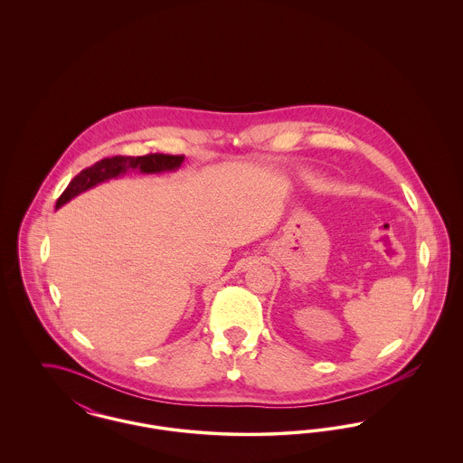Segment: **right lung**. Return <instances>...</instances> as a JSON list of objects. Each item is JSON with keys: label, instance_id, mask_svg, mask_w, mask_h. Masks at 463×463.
Wrapping results in <instances>:
<instances>
[{"label": "right lung", "instance_id": "obj_1", "mask_svg": "<svg viewBox=\"0 0 463 463\" xmlns=\"http://www.w3.org/2000/svg\"><path fill=\"white\" fill-rule=\"evenodd\" d=\"M184 161L182 155H146V156H114V157H104L91 165L89 168L81 170L78 175L74 176L66 191L57 199V208L62 206L69 199L78 196L80 193L87 191L93 187L99 182H104L112 176H118L119 174H125L127 170H140L144 174H153V172H163V170H175Z\"/></svg>", "mask_w": 463, "mask_h": 463}]
</instances>
